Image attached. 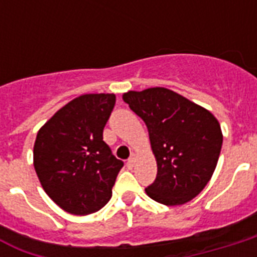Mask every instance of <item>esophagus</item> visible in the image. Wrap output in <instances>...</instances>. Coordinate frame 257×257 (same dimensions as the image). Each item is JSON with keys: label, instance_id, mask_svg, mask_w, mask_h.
<instances>
[{"label": "esophagus", "instance_id": "1", "mask_svg": "<svg viewBox=\"0 0 257 257\" xmlns=\"http://www.w3.org/2000/svg\"><path fill=\"white\" fill-rule=\"evenodd\" d=\"M136 155H135V153H132V155H131V157H129V160H128V163H126V164H128V167H133V165H135V163H136Z\"/></svg>", "mask_w": 257, "mask_h": 257}]
</instances>
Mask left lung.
Here are the masks:
<instances>
[{
	"label": "left lung",
	"mask_w": 257,
	"mask_h": 257,
	"mask_svg": "<svg viewBox=\"0 0 257 257\" xmlns=\"http://www.w3.org/2000/svg\"><path fill=\"white\" fill-rule=\"evenodd\" d=\"M122 100L148 128L156 157V180L147 195L164 205H181L203 191L215 172L223 145L217 118L167 88L129 90Z\"/></svg>",
	"instance_id": "8db88e82"
}]
</instances>
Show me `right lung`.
Masks as SVG:
<instances>
[{"label":"right lung","mask_w":257,"mask_h":257,"mask_svg":"<svg viewBox=\"0 0 257 257\" xmlns=\"http://www.w3.org/2000/svg\"><path fill=\"white\" fill-rule=\"evenodd\" d=\"M116 102L113 93H90L54 113L38 131L33 164L44 191L68 213L100 211L124 163L102 140Z\"/></svg>","instance_id":"obj_1"}]
</instances>
